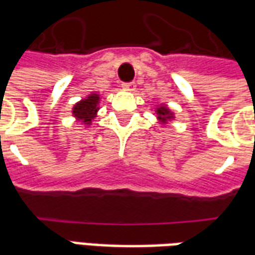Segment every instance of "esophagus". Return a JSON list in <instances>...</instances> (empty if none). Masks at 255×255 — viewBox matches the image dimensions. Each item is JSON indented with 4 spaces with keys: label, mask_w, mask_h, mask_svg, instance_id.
<instances>
[{
    "label": "esophagus",
    "mask_w": 255,
    "mask_h": 255,
    "mask_svg": "<svg viewBox=\"0 0 255 255\" xmlns=\"http://www.w3.org/2000/svg\"><path fill=\"white\" fill-rule=\"evenodd\" d=\"M123 90H126V91H129V93H131V91H135V87H136V86H135V83H133V82H131V83H123Z\"/></svg>",
    "instance_id": "esophagus-1"
}]
</instances>
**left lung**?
Returning a JSON list of instances; mask_svg holds the SVG:
<instances>
[{
	"label": "left lung",
	"instance_id": "1",
	"mask_svg": "<svg viewBox=\"0 0 255 255\" xmlns=\"http://www.w3.org/2000/svg\"><path fill=\"white\" fill-rule=\"evenodd\" d=\"M155 119L157 122L160 123L161 126H166L168 123H171L175 119V113L171 111L168 105L165 104H160V105L155 106Z\"/></svg>",
	"mask_w": 255,
	"mask_h": 255
}]
</instances>
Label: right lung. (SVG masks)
<instances>
[{
    "instance_id": "add662e5",
    "label": "right lung",
    "mask_w": 255,
    "mask_h": 255,
    "mask_svg": "<svg viewBox=\"0 0 255 255\" xmlns=\"http://www.w3.org/2000/svg\"><path fill=\"white\" fill-rule=\"evenodd\" d=\"M101 94L97 91L90 93L86 98L78 101L72 106V116L76 119V122L82 123L84 128H89L95 117L98 116L100 111Z\"/></svg>"
}]
</instances>
